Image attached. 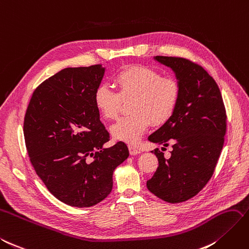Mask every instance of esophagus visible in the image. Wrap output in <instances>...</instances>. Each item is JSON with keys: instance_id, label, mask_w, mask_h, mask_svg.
<instances>
[{"instance_id": "esophagus-1", "label": "esophagus", "mask_w": 249, "mask_h": 249, "mask_svg": "<svg viewBox=\"0 0 249 249\" xmlns=\"http://www.w3.org/2000/svg\"><path fill=\"white\" fill-rule=\"evenodd\" d=\"M129 152H130V155H132V156L138 155V154H140V151L138 149H136V147L132 146V145H129Z\"/></svg>"}]
</instances>
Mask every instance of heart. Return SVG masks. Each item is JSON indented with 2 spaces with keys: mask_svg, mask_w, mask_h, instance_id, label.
<instances>
[{
  "mask_svg": "<svg viewBox=\"0 0 249 249\" xmlns=\"http://www.w3.org/2000/svg\"><path fill=\"white\" fill-rule=\"evenodd\" d=\"M117 92L106 85L98 86L93 95L96 109L107 119L117 116L122 100L133 98L130 115L120 117L112 124L113 138L127 144L139 142L151 122L161 125L169 122L177 109L180 98V85L172 76L142 65L125 67L114 76Z\"/></svg>",
  "mask_w": 249,
  "mask_h": 249,
  "instance_id": "obj_1",
  "label": "heart"
}]
</instances>
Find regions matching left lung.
I'll return each instance as SVG.
<instances>
[{
	"label": "left lung",
	"instance_id": "obj_1",
	"mask_svg": "<svg viewBox=\"0 0 249 249\" xmlns=\"http://www.w3.org/2000/svg\"><path fill=\"white\" fill-rule=\"evenodd\" d=\"M154 58L175 72L180 98L171 119L149 137L164 146L172 142L173 151L169 159L159 149L152 151L159 165L146 186L161 200L180 203L212 178L223 149L226 111L217 83L200 65L183 57Z\"/></svg>",
	"mask_w": 249,
	"mask_h": 249
}]
</instances>
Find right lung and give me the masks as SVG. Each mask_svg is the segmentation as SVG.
I'll return each instance as SVG.
<instances>
[{
	"mask_svg": "<svg viewBox=\"0 0 249 249\" xmlns=\"http://www.w3.org/2000/svg\"><path fill=\"white\" fill-rule=\"evenodd\" d=\"M102 65L66 68L33 92L24 118L30 162L62 202L90 207L111 193L113 172L129 157L123 141L104 147L110 134L93 95L105 74Z\"/></svg>",
	"mask_w": 249,
	"mask_h": 249,
	"instance_id": "1",
	"label": "right lung"
}]
</instances>
